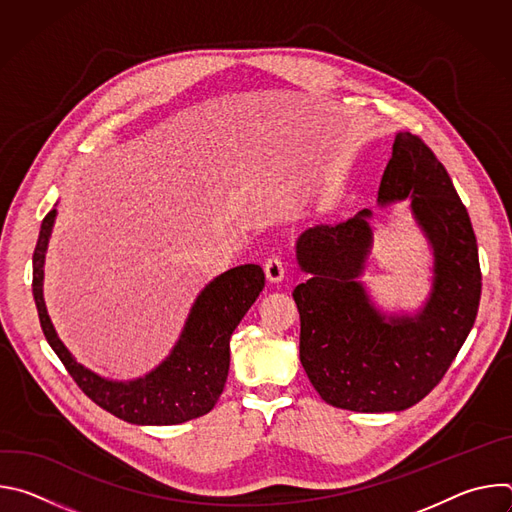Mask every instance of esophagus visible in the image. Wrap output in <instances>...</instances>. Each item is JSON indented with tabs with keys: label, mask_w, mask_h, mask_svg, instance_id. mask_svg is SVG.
Instances as JSON below:
<instances>
[{
	"label": "esophagus",
	"mask_w": 512,
	"mask_h": 512,
	"mask_svg": "<svg viewBox=\"0 0 512 512\" xmlns=\"http://www.w3.org/2000/svg\"><path fill=\"white\" fill-rule=\"evenodd\" d=\"M263 269H265V277L271 283H279L283 279V275H285V267H283V261H281L279 255H269L265 265H263Z\"/></svg>",
	"instance_id": "1"
}]
</instances>
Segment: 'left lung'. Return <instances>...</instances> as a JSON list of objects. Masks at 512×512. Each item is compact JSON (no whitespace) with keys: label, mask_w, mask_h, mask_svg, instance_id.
Instances as JSON below:
<instances>
[{"label":"left lung","mask_w":512,"mask_h":512,"mask_svg":"<svg viewBox=\"0 0 512 512\" xmlns=\"http://www.w3.org/2000/svg\"><path fill=\"white\" fill-rule=\"evenodd\" d=\"M411 198L433 251V283L415 316L381 314L358 277L371 253V210L316 225L296 245L310 279L294 289L300 360L320 397L360 413L403 411L440 383L466 342L480 304L476 235L446 168L419 135H395L379 204Z\"/></svg>","instance_id":"obj_1"}]
</instances>
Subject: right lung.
<instances>
[{"mask_svg": "<svg viewBox=\"0 0 512 512\" xmlns=\"http://www.w3.org/2000/svg\"><path fill=\"white\" fill-rule=\"evenodd\" d=\"M56 218L42 221L32 257V294L42 332L68 375L105 411L135 425H176L208 413L221 397L231 362V334L259 298L265 273L259 265H239L214 277L198 294L170 356L145 377L109 381L83 367L56 336L44 304V257Z\"/></svg>", "mask_w": 512, "mask_h": 512, "instance_id": "obj_1", "label": "right lung"}]
</instances>
